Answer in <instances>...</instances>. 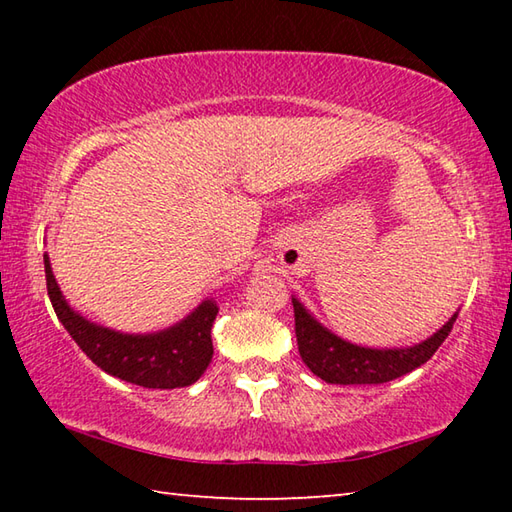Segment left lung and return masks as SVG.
I'll return each instance as SVG.
<instances>
[{
  "label": "left lung",
  "mask_w": 512,
  "mask_h": 512,
  "mask_svg": "<svg viewBox=\"0 0 512 512\" xmlns=\"http://www.w3.org/2000/svg\"><path fill=\"white\" fill-rule=\"evenodd\" d=\"M293 300L296 314V339L302 361L327 384H384L406 375L422 363H427L443 341L452 332L456 314L431 334L427 341H420L406 348H366L336 336L332 329L311 316V311L298 298Z\"/></svg>",
  "instance_id": "obj_1"
}]
</instances>
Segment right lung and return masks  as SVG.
Returning a JSON list of instances; mask_svg holds the SVG:
<instances>
[{
	"instance_id": "1",
	"label": "right lung",
	"mask_w": 512,
	"mask_h": 512,
	"mask_svg": "<svg viewBox=\"0 0 512 512\" xmlns=\"http://www.w3.org/2000/svg\"><path fill=\"white\" fill-rule=\"evenodd\" d=\"M47 293L60 323L76 345L108 372L144 388H185L201 379L212 361V323L219 305L212 298L203 300L194 311L160 332L126 334L92 323L69 307L60 291L49 255H45Z\"/></svg>"
}]
</instances>
